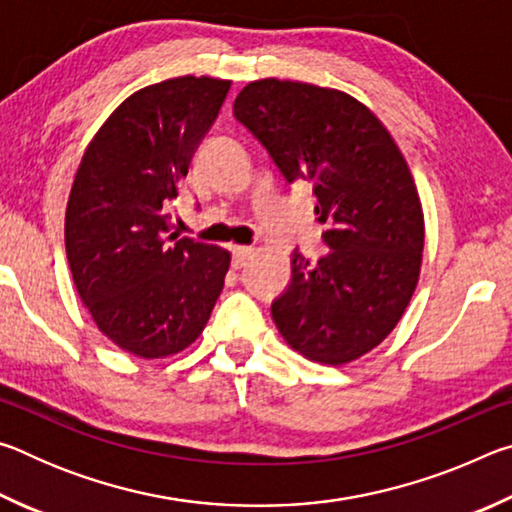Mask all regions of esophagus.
Wrapping results in <instances>:
<instances>
[{"label":"esophagus","mask_w":512,"mask_h":512,"mask_svg":"<svg viewBox=\"0 0 512 512\" xmlns=\"http://www.w3.org/2000/svg\"><path fill=\"white\" fill-rule=\"evenodd\" d=\"M250 257H253V248H250V246H235V248H232V266H235V268L246 266Z\"/></svg>","instance_id":"esophagus-1"}]
</instances>
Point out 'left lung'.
Here are the masks:
<instances>
[{"instance_id":"8db88e82","label":"left lung","mask_w":512,"mask_h":512,"mask_svg":"<svg viewBox=\"0 0 512 512\" xmlns=\"http://www.w3.org/2000/svg\"><path fill=\"white\" fill-rule=\"evenodd\" d=\"M235 117L287 183L314 185L327 253L296 248L273 300L277 329L302 357L359 359L393 332L415 291L424 248L418 189L391 133L354 97L298 81L248 83Z\"/></svg>"}]
</instances>
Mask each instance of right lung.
Returning <instances> with one entry per match:
<instances>
[{
	"mask_svg": "<svg viewBox=\"0 0 512 512\" xmlns=\"http://www.w3.org/2000/svg\"><path fill=\"white\" fill-rule=\"evenodd\" d=\"M228 90L230 81L180 76L131 94L76 171L65 212L76 291L101 332L135 357L192 345L223 291L228 250L167 237L164 210Z\"/></svg>",
	"mask_w": 512,
	"mask_h": 512,
	"instance_id": "obj_1",
	"label": "right lung"
}]
</instances>
